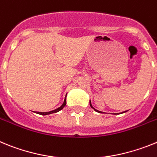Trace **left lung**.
I'll return each mask as SVG.
<instances>
[{
	"label": "left lung",
	"instance_id": "8db88e82",
	"mask_svg": "<svg viewBox=\"0 0 157 157\" xmlns=\"http://www.w3.org/2000/svg\"><path fill=\"white\" fill-rule=\"evenodd\" d=\"M89 103H90V106H91V107H92V108H93L94 110H95V111H96V112H99V113H102V111H98V110H96V109H95L93 107H92V103H91V100H90V102H89ZM125 112H126V111H123V112L122 113H125Z\"/></svg>",
	"mask_w": 157,
	"mask_h": 157
}]
</instances>
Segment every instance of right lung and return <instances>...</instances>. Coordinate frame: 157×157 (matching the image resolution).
Returning a JSON list of instances; mask_svg holds the SVG:
<instances>
[{"instance_id": "1", "label": "right lung", "mask_w": 157, "mask_h": 157, "mask_svg": "<svg viewBox=\"0 0 157 157\" xmlns=\"http://www.w3.org/2000/svg\"><path fill=\"white\" fill-rule=\"evenodd\" d=\"M65 105H66V95H65V100H64L62 105L60 107H58V108L55 109V110H54V111H49V112H38V111H37V112H35V113H37V114H42V115H47V114H53V113L58 112V111H60L61 110H62V109L64 108V107H65Z\"/></svg>"}]
</instances>
